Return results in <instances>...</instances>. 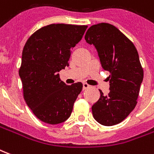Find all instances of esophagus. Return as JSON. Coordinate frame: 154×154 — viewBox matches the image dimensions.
<instances>
[{"label":"esophagus","mask_w":154,"mask_h":154,"mask_svg":"<svg viewBox=\"0 0 154 154\" xmlns=\"http://www.w3.org/2000/svg\"><path fill=\"white\" fill-rule=\"evenodd\" d=\"M90 87V85H88L87 83H83V90H86L87 88Z\"/></svg>","instance_id":"34e87169"}]
</instances>
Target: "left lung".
I'll return each mask as SVG.
<instances>
[{"label": "left lung", "mask_w": 154, "mask_h": 154, "mask_svg": "<svg viewBox=\"0 0 154 154\" xmlns=\"http://www.w3.org/2000/svg\"><path fill=\"white\" fill-rule=\"evenodd\" d=\"M85 39L96 47L101 67L110 72V92L106 96L99 90L100 97L91 107L92 115L102 125H115L125 119L137 104L143 78L138 51L122 32L108 23L91 26Z\"/></svg>", "instance_id": "8db88e82"}]
</instances>
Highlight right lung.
<instances>
[{
    "mask_svg": "<svg viewBox=\"0 0 154 154\" xmlns=\"http://www.w3.org/2000/svg\"><path fill=\"white\" fill-rule=\"evenodd\" d=\"M87 28L52 24L35 31L25 43L19 70L24 99L43 122L57 125L70 117L82 83L67 86L58 72L68 67L72 48L82 39Z\"/></svg>",
    "mask_w": 154,
    "mask_h": 154,
    "instance_id": "add662e5",
    "label": "right lung"
}]
</instances>
